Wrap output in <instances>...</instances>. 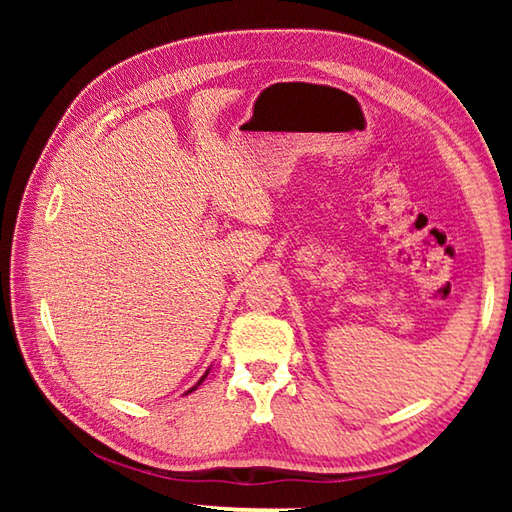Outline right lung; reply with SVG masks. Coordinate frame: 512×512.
Wrapping results in <instances>:
<instances>
[{"instance_id":"1","label":"right lung","mask_w":512,"mask_h":512,"mask_svg":"<svg viewBox=\"0 0 512 512\" xmlns=\"http://www.w3.org/2000/svg\"><path fill=\"white\" fill-rule=\"evenodd\" d=\"M207 372H210V368H207V370H205V375H203L201 379H198V384H196V386H192V388H189V391H187V393H192V391H196V388H198V386H201V381H203V379L207 377Z\"/></svg>"}]
</instances>
